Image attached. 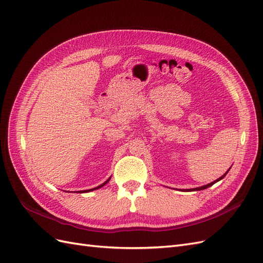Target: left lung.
Masks as SVG:
<instances>
[{
    "label": "left lung",
    "mask_w": 263,
    "mask_h": 263,
    "mask_svg": "<svg viewBox=\"0 0 263 263\" xmlns=\"http://www.w3.org/2000/svg\"><path fill=\"white\" fill-rule=\"evenodd\" d=\"M230 169V168H229ZM229 169H228V171H229ZM228 171L224 174V176H221L220 178H218L216 181H214V182H211V183H209V184H206V185H203V186H200V187H195V189H191V191H192V190H194V191H201V190H205V189H208V187H210L211 185H213L214 184V183H216V182H218L219 180H221L222 178H224L225 176H226V174L228 173Z\"/></svg>",
    "instance_id": "obj_1"
}]
</instances>
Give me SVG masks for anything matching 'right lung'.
Segmentation results:
<instances>
[{
    "label": "right lung",
    "instance_id": "obj_1",
    "mask_svg": "<svg viewBox=\"0 0 263 263\" xmlns=\"http://www.w3.org/2000/svg\"><path fill=\"white\" fill-rule=\"evenodd\" d=\"M110 179V178H109ZM109 179L108 180H106L104 183H102L101 185H99V186H97V187H94V189H90V190H84V191H78V192H80V193H83V192H91V191H94V190H98V189H100V187H102V186H104L106 183L109 181Z\"/></svg>",
    "mask_w": 263,
    "mask_h": 263
}]
</instances>
